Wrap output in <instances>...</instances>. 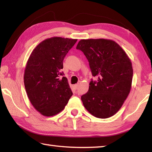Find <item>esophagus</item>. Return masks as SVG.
Returning a JSON list of instances; mask_svg holds the SVG:
<instances>
[{
	"instance_id": "esophagus-1",
	"label": "esophagus",
	"mask_w": 152,
	"mask_h": 152,
	"mask_svg": "<svg viewBox=\"0 0 152 152\" xmlns=\"http://www.w3.org/2000/svg\"><path fill=\"white\" fill-rule=\"evenodd\" d=\"M78 86H79V84H76V85H74V88L75 89H78Z\"/></svg>"
}]
</instances>
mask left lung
<instances>
[{
    "mask_svg": "<svg viewBox=\"0 0 152 152\" xmlns=\"http://www.w3.org/2000/svg\"><path fill=\"white\" fill-rule=\"evenodd\" d=\"M76 49L88 59L92 75L89 90L82 96L86 109L98 118H108L121 108L129 94L133 70L129 57L115 41L104 38L82 39Z\"/></svg>",
    "mask_w": 152,
    "mask_h": 152,
    "instance_id": "obj_1",
    "label": "left lung"
}]
</instances>
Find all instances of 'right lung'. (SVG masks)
Segmentation results:
<instances>
[{"label":"right lung","instance_id":"1","mask_svg":"<svg viewBox=\"0 0 152 152\" xmlns=\"http://www.w3.org/2000/svg\"><path fill=\"white\" fill-rule=\"evenodd\" d=\"M77 39L54 37L38 44L25 66L24 84L31 103L46 117L59 114L72 95L61 72L63 60Z\"/></svg>","mask_w":152,"mask_h":152}]
</instances>
